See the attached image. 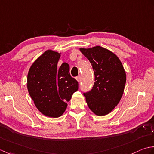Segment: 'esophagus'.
Segmentation results:
<instances>
[{"label":"esophagus","mask_w":154,"mask_h":154,"mask_svg":"<svg viewBox=\"0 0 154 154\" xmlns=\"http://www.w3.org/2000/svg\"><path fill=\"white\" fill-rule=\"evenodd\" d=\"M76 80L78 82H79L80 81V76H77V77L76 78Z\"/></svg>","instance_id":"34e87169"}]
</instances>
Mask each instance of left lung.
<instances>
[{
    "label": "left lung",
    "mask_w": 154,
    "mask_h": 154,
    "mask_svg": "<svg viewBox=\"0 0 154 154\" xmlns=\"http://www.w3.org/2000/svg\"><path fill=\"white\" fill-rule=\"evenodd\" d=\"M79 50L94 70L93 88L84 94L88 106L97 116L107 115L118 104L124 94L126 74L123 65L114 52L102 46Z\"/></svg>",
    "instance_id": "left-lung-1"
}]
</instances>
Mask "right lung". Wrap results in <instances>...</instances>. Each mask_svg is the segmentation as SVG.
Masks as SVG:
<instances>
[{"label":"right lung","instance_id":"add662e5","mask_svg":"<svg viewBox=\"0 0 154 154\" xmlns=\"http://www.w3.org/2000/svg\"><path fill=\"white\" fill-rule=\"evenodd\" d=\"M60 52L47 50L34 61L28 72L27 88L36 108L43 115L58 118L78 89V83L64 62L58 68Z\"/></svg>","mask_w":154,"mask_h":154}]
</instances>
